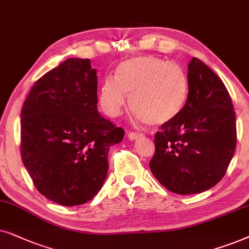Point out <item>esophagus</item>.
<instances>
[{
    "label": "esophagus",
    "mask_w": 249,
    "mask_h": 249,
    "mask_svg": "<svg viewBox=\"0 0 249 249\" xmlns=\"http://www.w3.org/2000/svg\"><path fill=\"white\" fill-rule=\"evenodd\" d=\"M140 137H141V133H137V132H133V131H130L127 133V138L130 139V140H135V139Z\"/></svg>",
    "instance_id": "obj_1"
}]
</instances>
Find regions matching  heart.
<instances>
[{"label": "heart", "mask_w": 249, "mask_h": 249, "mask_svg": "<svg viewBox=\"0 0 249 249\" xmlns=\"http://www.w3.org/2000/svg\"><path fill=\"white\" fill-rule=\"evenodd\" d=\"M131 108L140 123L164 125L174 121L185 107L189 81L183 69L165 59L144 55L121 62L115 76H107L100 90L105 112L117 117Z\"/></svg>", "instance_id": "1"}]
</instances>
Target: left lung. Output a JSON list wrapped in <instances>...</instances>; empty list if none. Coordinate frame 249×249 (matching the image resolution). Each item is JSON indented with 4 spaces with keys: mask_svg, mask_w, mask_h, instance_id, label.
<instances>
[{
    "mask_svg": "<svg viewBox=\"0 0 249 249\" xmlns=\"http://www.w3.org/2000/svg\"><path fill=\"white\" fill-rule=\"evenodd\" d=\"M188 81L185 107L156 133L149 163L159 183L178 195L199 194L218 183L237 144L236 112L221 78L192 58Z\"/></svg>",
    "mask_w": 249,
    "mask_h": 249,
    "instance_id": "1",
    "label": "left lung"
}]
</instances>
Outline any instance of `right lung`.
Instances as JSON below:
<instances>
[{
    "mask_svg": "<svg viewBox=\"0 0 249 249\" xmlns=\"http://www.w3.org/2000/svg\"><path fill=\"white\" fill-rule=\"evenodd\" d=\"M97 71L71 58L35 82L21 109L20 152L33 183L64 206L91 200L108 172V151L124 138L98 111Z\"/></svg>",
    "mask_w": 249,
    "mask_h": 249,
    "instance_id": "obj_1",
    "label": "right lung"
}]
</instances>
